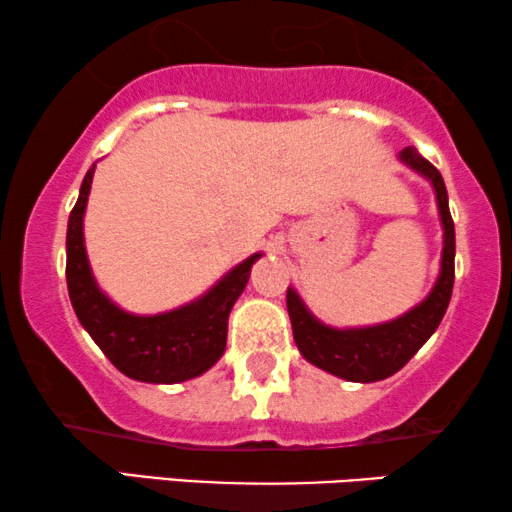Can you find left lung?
Here are the masks:
<instances>
[{"label": "left lung", "mask_w": 512, "mask_h": 512, "mask_svg": "<svg viewBox=\"0 0 512 512\" xmlns=\"http://www.w3.org/2000/svg\"><path fill=\"white\" fill-rule=\"evenodd\" d=\"M399 160L409 165L411 170L423 174L437 196L439 219H442L444 229V248L442 269H439L435 288L430 290V295L406 314H401L399 319L366 328L326 326L304 307L300 295L293 288H288L286 295L290 323H293V338L302 357L309 364L338 375V378L352 380V383H375V380L390 378L399 368H404L406 361L437 331L439 321L444 319L446 307H449L451 290H454L456 231L442 174L413 146H406L399 153Z\"/></svg>", "instance_id": "1"}]
</instances>
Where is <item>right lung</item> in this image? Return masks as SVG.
<instances>
[{"label": "right lung", "mask_w": 512, "mask_h": 512, "mask_svg": "<svg viewBox=\"0 0 512 512\" xmlns=\"http://www.w3.org/2000/svg\"><path fill=\"white\" fill-rule=\"evenodd\" d=\"M92 177L94 167L84 177L80 198L68 219L66 281L77 319L111 364L127 378L155 385L196 378L215 366L224 354L231 307L245 290L252 264L260 260L262 252L236 264L208 293L184 307L151 316L129 314L96 286L84 250L82 219Z\"/></svg>", "instance_id": "obj_1"}]
</instances>
